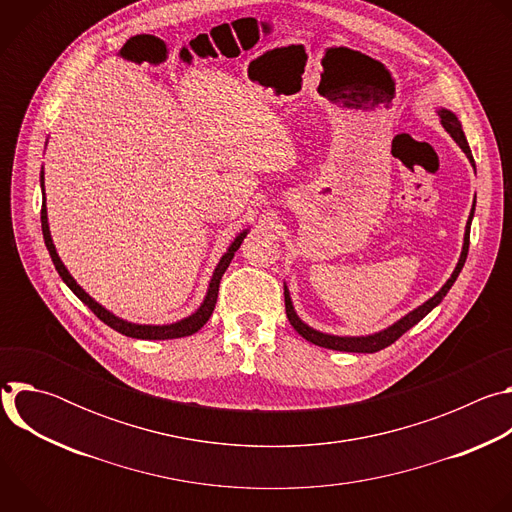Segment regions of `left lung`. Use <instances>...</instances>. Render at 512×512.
Segmentation results:
<instances>
[{
	"mask_svg": "<svg viewBox=\"0 0 512 512\" xmlns=\"http://www.w3.org/2000/svg\"><path fill=\"white\" fill-rule=\"evenodd\" d=\"M437 115H440L442 119V125L446 127V131L454 137V141L460 145L462 152L468 156L470 164L474 166L476 170V164H474V158H472V152H470V145L466 141V135L462 131V123L458 121V117L448 111V109H440L437 111ZM476 206V204H474ZM474 206H472V212L468 216V223H466V233H464V247H462V255H460V261L452 273V277L444 283V287L437 291V294L433 298H429L425 304H421L419 308H415L413 312H409L407 316H403L399 322H395L393 326L381 330V332H375V334H369V336H332V334H324V332H318L314 328H310L308 324H304L300 320V316L296 314L294 310V304H291V298H289V289L287 285H283V296H285V314H287V320L289 324L294 326V330L304 336L308 342L316 344V346H322V348H330V350H340V352H379L387 346H391L397 338H401L409 328H413L419 320H423L437 304H440L446 294L450 291V287L454 285V281L458 279L464 263H466V257H468V247H470V225H472V216H474Z\"/></svg>",
	"mask_w": 512,
	"mask_h": 512,
	"instance_id": "left-lung-1",
	"label": "left lung"
}]
</instances>
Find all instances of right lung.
I'll return each mask as SVG.
<instances>
[{
    "mask_svg": "<svg viewBox=\"0 0 512 512\" xmlns=\"http://www.w3.org/2000/svg\"><path fill=\"white\" fill-rule=\"evenodd\" d=\"M40 186L44 190V172L40 174ZM40 221H42V235H44V243H46V249L52 257V263L58 271V275L62 277V281L75 291V296L91 308V312L101 320L105 322L107 326H111L113 330L129 336V338H141V340H168V338H182V336H190L194 332H198L206 322L208 318L212 316V310L216 306V298H218V285H221V279H223V273L227 271V267L231 265L233 257H235V251L241 247L243 239L247 237V231H243L233 243L231 247L227 249V253L221 257V261H218L214 273H212V279L208 283V291H206V298L202 302V306L188 318L180 320V322H174V324H164V326H150V324H131V322H125L121 318H117L115 314H111L109 310H105L101 304H97L87 291L72 279V275L68 273V269L64 267V263L60 261L58 253H56V247L52 243V237H50V229H48V214H46V202H42V212H40Z\"/></svg>",
    "mask_w": 512,
    "mask_h": 512,
    "instance_id": "obj_1",
    "label": "right lung"
}]
</instances>
